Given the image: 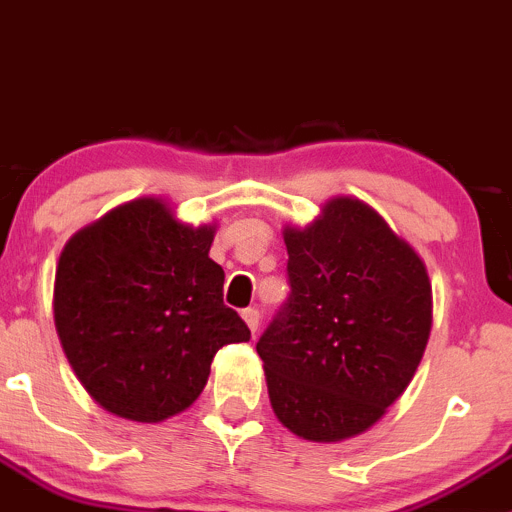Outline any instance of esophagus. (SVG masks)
Segmentation results:
<instances>
[{"instance_id":"34e87169","label":"esophagus","mask_w":512,"mask_h":512,"mask_svg":"<svg viewBox=\"0 0 512 512\" xmlns=\"http://www.w3.org/2000/svg\"><path fill=\"white\" fill-rule=\"evenodd\" d=\"M242 320H245V325L250 327V332L255 335L257 327H260V310H255V307H247V310H242Z\"/></svg>"}]
</instances>
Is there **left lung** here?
<instances>
[{
    "instance_id": "8db88e82",
    "label": "left lung",
    "mask_w": 512,
    "mask_h": 512,
    "mask_svg": "<svg viewBox=\"0 0 512 512\" xmlns=\"http://www.w3.org/2000/svg\"><path fill=\"white\" fill-rule=\"evenodd\" d=\"M290 297L257 342L277 420L310 443L370 430L413 380L430 327L423 257L377 210L332 197L282 230Z\"/></svg>"
}]
</instances>
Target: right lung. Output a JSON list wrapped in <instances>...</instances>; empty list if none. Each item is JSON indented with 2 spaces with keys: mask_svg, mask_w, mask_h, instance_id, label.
Returning <instances> with one entry per match:
<instances>
[{
  "mask_svg": "<svg viewBox=\"0 0 512 512\" xmlns=\"http://www.w3.org/2000/svg\"><path fill=\"white\" fill-rule=\"evenodd\" d=\"M217 225H190L137 197L74 232L54 275V327L89 398L132 423H162L205 390L215 352L250 330L222 302Z\"/></svg>",
  "mask_w": 512,
  "mask_h": 512,
  "instance_id": "add662e5",
  "label": "right lung"
}]
</instances>
